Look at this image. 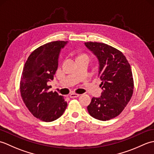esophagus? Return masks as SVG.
<instances>
[{"mask_svg": "<svg viewBox=\"0 0 154 154\" xmlns=\"http://www.w3.org/2000/svg\"><path fill=\"white\" fill-rule=\"evenodd\" d=\"M69 96H70L71 98H77L78 97H79V94H75V93H71Z\"/></svg>", "mask_w": 154, "mask_h": 154, "instance_id": "obj_1", "label": "esophagus"}]
</instances>
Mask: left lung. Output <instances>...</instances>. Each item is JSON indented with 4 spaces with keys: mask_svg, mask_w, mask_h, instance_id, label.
Listing matches in <instances>:
<instances>
[{
    "mask_svg": "<svg viewBox=\"0 0 154 154\" xmlns=\"http://www.w3.org/2000/svg\"><path fill=\"white\" fill-rule=\"evenodd\" d=\"M85 45L99 61L103 89L100 97H93L88 112L97 120H109L122 112L132 96L131 67L122 52L110 45L92 42H85Z\"/></svg>",
    "mask_w": 154,
    "mask_h": 154,
    "instance_id": "obj_1",
    "label": "left lung"
}]
</instances>
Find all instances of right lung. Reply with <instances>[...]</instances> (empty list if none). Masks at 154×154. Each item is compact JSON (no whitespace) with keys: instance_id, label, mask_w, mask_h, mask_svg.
Instances as JSON below:
<instances>
[{"instance_id":"add662e5","label":"right lung","mask_w":154,"mask_h":154,"mask_svg":"<svg viewBox=\"0 0 154 154\" xmlns=\"http://www.w3.org/2000/svg\"><path fill=\"white\" fill-rule=\"evenodd\" d=\"M65 41L49 42L35 50L28 57L22 73L20 93L26 106L37 119L52 122L65 112L67 103L63 96L52 91L48 83L54 79Z\"/></svg>"}]
</instances>
